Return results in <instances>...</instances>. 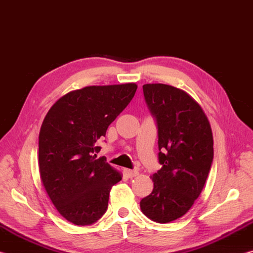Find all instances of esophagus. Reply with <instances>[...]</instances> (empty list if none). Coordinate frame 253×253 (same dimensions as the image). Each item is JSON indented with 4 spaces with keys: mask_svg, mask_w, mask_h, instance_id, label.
<instances>
[{
    "mask_svg": "<svg viewBox=\"0 0 253 253\" xmlns=\"http://www.w3.org/2000/svg\"><path fill=\"white\" fill-rule=\"evenodd\" d=\"M124 173H125V175H126L127 177L131 178V177H135V176H137V175H138V170H136V169H124Z\"/></svg>",
    "mask_w": 253,
    "mask_h": 253,
    "instance_id": "34e87169",
    "label": "esophagus"
}]
</instances>
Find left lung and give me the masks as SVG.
Here are the masks:
<instances>
[{
  "label": "left lung",
  "mask_w": 253,
  "mask_h": 253,
  "mask_svg": "<svg viewBox=\"0 0 253 253\" xmlns=\"http://www.w3.org/2000/svg\"><path fill=\"white\" fill-rule=\"evenodd\" d=\"M143 92L156 122L162 169L140 209L148 219L169 223L183 216L203 190L213 162L212 130L201 106L181 89L147 84Z\"/></svg>",
  "instance_id": "1"
}]
</instances>
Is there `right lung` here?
Listing matches in <instances>:
<instances>
[{"label":"right lung","instance_id":"add662e5","mask_svg":"<svg viewBox=\"0 0 253 253\" xmlns=\"http://www.w3.org/2000/svg\"><path fill=\"white\" fill-rule=\"evenodd\" d=\"M136 84L90 85L55 102L39 135L40 176L59 213L76 225H90L108 208L109 192L122 175L96 160L107 128L134 97Z\"/></svg>","mask_w":253,"mask_h":253}]
</instances>
